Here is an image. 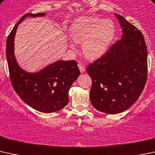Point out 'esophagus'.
Here are the masks:
<instances>
[{"label":"esophagus","mask_w":155,"mask_h":155,"mask_svg":"<svg viewBox=\"0 0 155 155\" xmlns=\"http://www.w3.org/2000/svg\"><path fill=\"white\" fill-rule=\"evenodd\" d=\"M78 67H79V70H80L81 73H84V71H85V66H84V64H83L82 62H79V64H78Z\"/></svg>","instance_id":"obj_1"}]
</instances>
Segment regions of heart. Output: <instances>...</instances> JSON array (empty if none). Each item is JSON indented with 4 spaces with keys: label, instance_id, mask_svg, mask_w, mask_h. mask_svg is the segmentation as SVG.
Masks as SVG:
<instances>
[{
    "label": "heart",
    "instance_id": "heart-1",
    "mask_svg": "<svg viewBox=\"0 0 155 155\" xmlns=\"http://www.w3.org/2000/svg\"><path fill=\"white\" fill-rule=\"evenodd\" d=\"M116 32L110 19L82 17L76 19L70 29V35L75 43L83 42L82 52L90 59L99 58L106 52ZM74 48V45H71Z\"/></svg>",
    "mask_w": 155,
    "mask_h": 155
}]
</instances>
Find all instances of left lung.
Segmentation results:
<instances>
[{
    "label": "left lung",
    "instance_id": "8db88e82",
    "mask_svg": "<svg viewBox=\"0 0 155 155\" xmlns=\"http://www.w3.org/2000/svg\"><path fill=\"white\" fill-rule=\"evenodd\" d=\"M114 15L123 29L121 39L86 69L92 79L91 104L108 114L129 108L142 94L148 76L147 48L142 32Z\"/></svg>",
    "mask_w": 155,
    "mask_h": 155
}]
</instances>
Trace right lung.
Returning <instances> with one entry per match:
<instances>
[{
	"label": "right lung",
	"instance_id": "right-lung-1",
	"mask_svg": "<svg viewBox=\"0 0 155 155\" xmlns=\"http://www.w3.org/2000/svg\"><path fill=\"white\" fill-rule=\"evenodd\" d=\"M28 15L38 17L45 13L25 14L8 35L6 53L9 78L15 91L26 104L40 112L52 113L68 105V92L80 71L75 60L58 61L35 73L23 71L14 56V38L18 24Z\"/></svg>",
	"mask_w": 155,
	"mask_h": 155
}]
</instances>
